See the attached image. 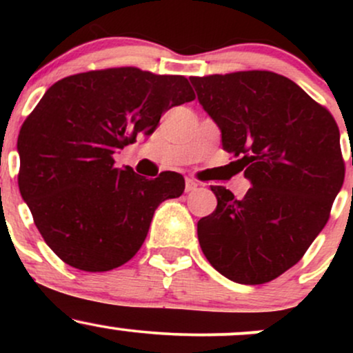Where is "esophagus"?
<instances>
[{
    "mask_svg": "<svg viewBox=\"0 0 353 353\" xmlns=\"http://www.w3.org/2000/svg\"><path fill=\"white\" fill-rule=\"evenodd\" d=\"M197 185H199V184H197L196 181L188 177V179H185V192H192V190L197 189Z\"/></svg>",
    "mask_w": 353,
    "mask_h": 353,
    "instance_id": "esophagus-1",
    "label": "esophagus"
}]
</instances>
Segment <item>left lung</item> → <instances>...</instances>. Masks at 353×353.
Wrapping results in <instances>:
<instances>
[{"label": "left lung", "instance_id": "obj_1", "mask_svg": "<svg viewBox=\"0 0 353 353\" xmlns=\"http://www.w3.org/2000/svg\"><path fill=\"white\" fill-rule=\"evenodd\" d=\"M224 151L252 188L212 185L217 208L197 222L210 265L257 285L297 264L327 224L345 165L337 123L301 86L270 71L189 78ZM353 164V163H352Z\"/></svg>", "mask_w": 353, "mask_h": 353}]
</instances>
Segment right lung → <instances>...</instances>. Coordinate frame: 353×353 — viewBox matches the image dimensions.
Returning a JSON list of instances; mask_svg holds the SVG:
<instances>
[{"instance_id":"right-lung-1","label":"right lung","mask_w":353,"mask_h":353,"mask_svg":"<svg viewBox=\"0 0 353 353\" xmlns=\"http://www.w3.org/2000/svg\"><path fill=\"white\" fill-rule=\"evenodd\" d=\"M196 98L184 76L111 68L68 76L44 92L18 137V184L44 242L86 272L125 264L154 210L184 192V177L145 179L112 156L152 134L163 112Z\"/></svg>"}]
</instances>
